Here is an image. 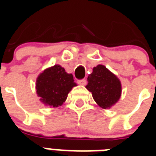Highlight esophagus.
<instances>
[{
    "label": "esophagus",
    "mask_w": 156,
    "mask_h": 156,
    "mask_svg": "<svg viewBox=\"0 0 156 156\" xmlns=\"http://www.w3.org/2000/svg\"><path fill=\"white\" fill-rule=\"evenodd\" d=\"M78 83L81 85H86L87 80L86 79H80V80H78Z\"/></svg>",
    "instance_id": "34e87169"
}]
</instances>
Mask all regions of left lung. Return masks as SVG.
I'll return each mask as SVG.
<instances>
[{"mask_svg": "<svg viewBox=\"0 0 156 156\" xmlns=\"http://www.w3.org/2000/svg\"><path fill=\"white\" fill-rule=\"evenodd\" d=\"M86 88L92 93L94 101L104 108H110L120 98V81L104 65L94 68L88 75Z\"/></svg>", "mask_w": 156, "mask_h": 156, "instance_id": "obj_1", "label": "left lung"}]
</instances>
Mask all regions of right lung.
Here are the masks:
<instances>
[{"label":"right lung","instance_id":"right-lung-1","mask_svg":"<svg viewBox=\"0 0 156 156\" xmlns=\"http://www.w3.org/2000/svg\"><path fill=\"white\" fill-rule=\"evenodd\" d=\"M76 86L71 73L59 65L46 69L37 79V94L44 105L58 107L67 99L73 87Z\"/></svg>","mask_w":156,"mask_h":156}]
</instances>
